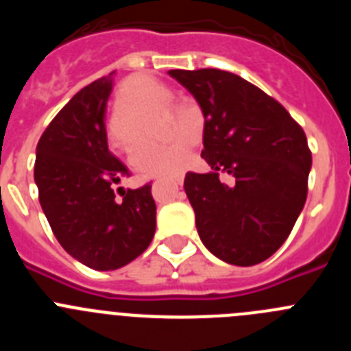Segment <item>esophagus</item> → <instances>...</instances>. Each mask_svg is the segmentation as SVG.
I'll list each match as a JSON object with an SVG mask.
<instances>
[{
	"mask_svg": "<svg viewBox=\"0 0 351 351\" xmlns=\"http://www.w3.org/2000/svg\"><path fill=\"white\" fill-rule=\"evenodd\" d=\"M172 182H173V184H176V186H181V184H182V178H181V176H179V178L172 179Z\"/></svg>",
	"mask_w": 351,
	"mask_h": 351,
	"instance_id": "1",
	"label": "esophagus"
}]
</instances>
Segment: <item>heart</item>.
Returning a JSON list of instances; mask_svg holds the SVG:
<instances>
[{"label": "heart", "instance_id": "1", "mask_svg": "<svg viewBox=\"0 0 351 351\" xmlns=\"http://www.w3.org/2000/svg\"><path fill=\"white\" fill-rule=\"evenodd\" d=\"M172 95L158 80L145 75L130 77L116 96V117L110 123V141L128 149L141 137V121L156 108L165 107ZM181 135L165 145L144 144L130 156V163L144 178H170L181 172L190 158V128L173 121L170 137Z\"/></svg>", "mask_w": 351, "mask_h": 351}]
</instances>
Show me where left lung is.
Instances as JSON below:
<instances>
[{
	"label": "left lung",
	"instance_id": "obj_1",
	"mask_svg": "<svg viewBox=\"0 0 351 351\" xmlns=\"http://www.w3.org/2000/svg\"><path fill=\"white\" fill-rule=\"evenodd\" d=\"M204 114L202 158L209 172H188L184 191L204 246L250 267L283 246L308 197L311 151L287 108L230 71L170 70ZM225 173L230 183H221Z\"/></svg>",
	"mask_w": 351,
	"mask_h": 351
}]
</instances>
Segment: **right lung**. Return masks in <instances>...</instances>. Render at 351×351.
<instances>
[{
  "label": "right lung",
  "mask_w": 351,
  "mask_h": 351,
  "mask_svg": "<svg viewBox=\"0 0 351 351\" xmlns=\"http://www.w3.org/2000/svg\"><path fill=\"white\" fill-rule=\"evenodd\" d=\"M114 73L80 89L36 145L35 182L43 214L68 255L95 271H116L142 255L156 230L151 184L116 186L128 176L108 151L105 112Z\"/></svg>",
  "instance_id": "obj_1"
}]
</instances>
